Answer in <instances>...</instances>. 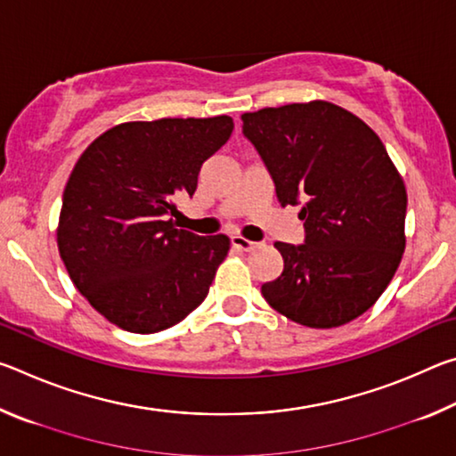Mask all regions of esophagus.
Masks as SVG:
<instances>
[{
    "label": "esophagus",
    "instance_id": "1",
    "mask_svg": "<svg viewBox=\"0 0 456 456\" xmlns=\"http://www.w3.org/2000/svg\"><path fill=\"white\" fill-rule=\"evenodd\" d=\"M231 245L235 247V249H241V251H253L259 243H253L249 239H245L241 235H233L231 237Z\"/></svg>",
    "mask_w": 456,
    "mask_h": 456
}]
</instances>
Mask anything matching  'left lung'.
<instances>
[{"label":"left lung","mask_w":456,"mask_h":456,"mask_svg":"<svg viewBox=\"0 0 456 456\" xmlns=\"http://www.w3.org/2000/svg\"><path fill=\"white\" fill-rule=\"evenodd\" d=\"M243 134L264 160L281 207L304 203L302 245L275 243L283 272L265 302L307 328L368 312L403 259L406 189L364 120L314 100L245 112Z\"/></svg>","instance_id":"left-lung-1"}]
</instances>
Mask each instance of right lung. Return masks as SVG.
I'll list each match as a JSON object with an SVG mask.
<instances>
[{
    "mask_svg": "<svg viewBox=\"0 0 456 456\" xmlns=\"http://www.w3.org/2000/svg\"><path fill=\"white\" fill-rule=\"evenodd\" d=\"M231 133L229 117L125 122L82 152L61 199L58 249L114 326L154 334L203 304L229 237L176 229L171 215Z\"/></svg>",
    "mask_w": 456,
    "mask_h": 456,
    "instance_id": "obj_1",
    "label": "right lung"
}]
</instances>
